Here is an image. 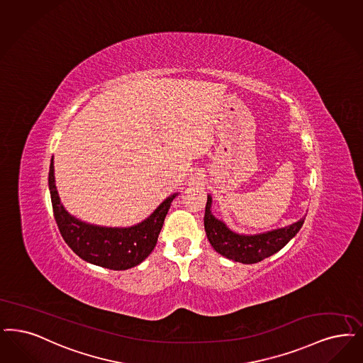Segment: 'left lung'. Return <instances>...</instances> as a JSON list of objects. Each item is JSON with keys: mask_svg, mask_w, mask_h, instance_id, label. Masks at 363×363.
Returning <instances> with one entry per match:
<instances>
[{"mask_svg": "<svg viewBox=\"0 0 363 363\" xmlns=\"http://www.w3.org/2000/svg\"><path fill=\"white\" fill-rule=\"evenodd\" d=\"M212 199L208 196L205 205L203 227L209 243L223 257L240 263H257L276 254L290 239L300 231L305 218L289 227L274 230L261 235H239L235 233L211 212Z\"/></svg>", "mask_w": 363, "mask_h": 363, "instance_id": "left-lung-1", "label": "left lung"}]
</instances>
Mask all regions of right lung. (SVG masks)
<instances>
[{
    "instance_id": "add662e5",
    "label": "right lung",
    "mask_w": 363,
    "mask_h": 363,
    "mask_svg": "<svg viewBox=\"0 0 363 363\" xmlns=\"http://www.w3.org/2000/svg\"><path fill=\"white\" fill-rule=\"evenodd\" d=\"M48 185L59 231L67 246L84 261L111 270H127L151 254L157 245L164 218L177 194L166 199L155 212L130 228H105L90 225L69 215L62 206L55 188L54 163L51 160Z\"/></svg>"
}]
</instances>
